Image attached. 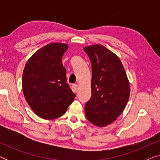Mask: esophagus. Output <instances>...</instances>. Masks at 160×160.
<instances>
[{
  "mask_svg": "<svg viewBox=\"0 0 160 160\" xmlns=\"http://www.w3.org/2000/svg\"><path fill=\"white\" fill-rule=\"evenodd\" d=\"M73 91L75 92H77L78 90V86L77 84H73Z\"/></svg>",
  "mask_w": 160,
  "mask_h": 160,
  "instance_id": "esophagus-1",
  "label": "esophagus"
}]
</instances>
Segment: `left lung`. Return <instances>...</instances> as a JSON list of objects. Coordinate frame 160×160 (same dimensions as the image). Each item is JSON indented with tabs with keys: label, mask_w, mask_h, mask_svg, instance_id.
<instances>
[{
	"label": "left lung",
	"mask_w": 160,
	"mask_h": 160,
	"mask_svg": "<svg viewBox=\"0 0 160 160\" xmlns=\"http://www.w3.org/2000/svg\"><path fill=\"white\" fill-rule=\"evenodd\" d=\"M92 64V96L85 104L87 119L99 128L115 121L125 108L130 86L117 54L101 44L84 47Z\"/></svg>",
	"instance_id": "left-lung-1"
}]
</instances>
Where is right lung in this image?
Returning <instances> with one entry per match:
<instances>
[{"label":"right lung","mask_w":160,"mask_h":160,"mask_svg":"<svg viewBox=\"0 0 160 160\" xmlns=\"http://www.w3.org/2000/svg\"><path fill=\"white\" fill-rule=\"evenodd\" d=\"M68 45L50 43L29 58L22 73V91L33 112L44 119H54L66 112L76 95L66 83L62 59Z\"/></svg>","instance_id":"add662e5"}]
</instances>
